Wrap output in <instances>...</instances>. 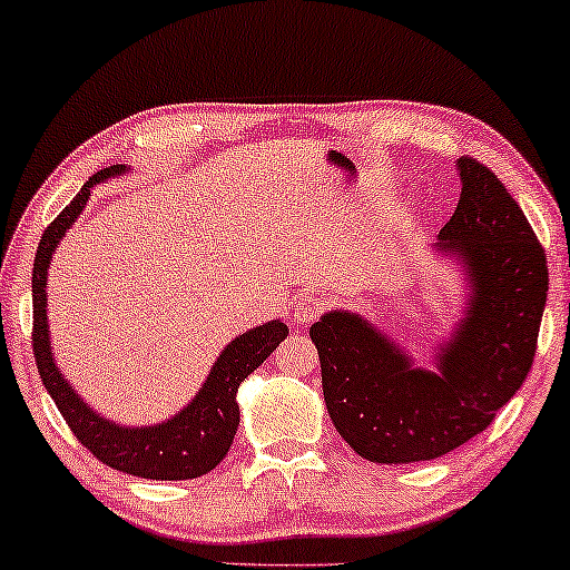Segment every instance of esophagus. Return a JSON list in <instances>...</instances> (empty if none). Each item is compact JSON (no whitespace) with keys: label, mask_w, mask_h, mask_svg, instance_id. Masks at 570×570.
I'll return each mask as SVG.
<instances>
[{"label":"esophagus","mask_w":570,"mask_h":570,"mask_svg":"<svg viewBox=\"0 0 570 570\" xmlns=\"http://www.w3.org/2000/svg\"><path fill=\"white\" fill-rule=\"evenodd\" d=\"M324 298L322 295H303V298L295 303V318H298V322H314V318L322 314L324 311Z\"/></svg>","instance_id":"obj_1"}]
</instances>
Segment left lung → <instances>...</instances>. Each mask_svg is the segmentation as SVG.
I'll return each instance as SVG.
<instances>
[{"instance_id": "8db88e82", "label": "left lung", "mask_w": 570, "mask_h": 570, "mask_svg": "<svg viewBox=\"0 0 570 570\" xmlns=\"http://www.w3.org/2000/svg\"><path fill=\"white\" fill-rule=\"evenodd\" d=\"M456 170L462 194L433 248L462 267L466 306L433 368L361 314L337 308L311 324L332 423L368 462H428L459 449L532 368L550 283L544 252L493 170L472 158Z\"/></svg>"}]
</instances>
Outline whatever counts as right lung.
Returning <instances> with one entry per match:
<instances>
[{
  "label": "right lung",
  "instance_id": "add662e5",
  "mask_svg": "<svg viewBox=\"0 0 570 570\" xmlns=\"http://www.w3.org/2000/svg\"><path fill=\"white\" fill-rule=\"evenodd\" d=\"M127 174V166H111L85 181L80 194L61 209L57 220L43 230L33 262V355L46 392L57 402L61 417L72 428L77 441L100 462L114 470L135 474L145 480H194L207 474L228 454L233 435L238 431V386L240 381L259 368L275 347L287 337V326L275 318L254 326L223 347L213 371L197 396L174 417L155 425H119L90 407L53 361L49 337V316H46V279L61 238L77 223L88 205L92 186L111 176Z\"/></svg>",
  "mask_w": 570,
  "mask_h": 570
}]
</instances>
